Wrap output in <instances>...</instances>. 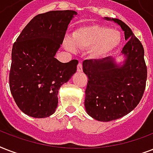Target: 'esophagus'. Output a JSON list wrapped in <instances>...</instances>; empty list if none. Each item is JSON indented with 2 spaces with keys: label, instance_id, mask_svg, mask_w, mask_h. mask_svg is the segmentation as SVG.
<instances>
[{
  "label": "esophagus",
  "instance_id": "obj_1",
  "mask_svg": "<svg viewBox=\"0 0 153 153\" xmlns=\"http://www.w3.org/2000/svg\"><path fill=\"white\" fill-rule=\"evenodd\" d=\"M77 71L79 72L82 71V62H79V63H78V65H77Z\"/></svg>",
  "mask_w": 153,
  "mask_h": 153
}]
</instances>
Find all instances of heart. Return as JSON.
Returning <instances> with one entry per match:
<instances>
[{
    "mask_svg": "<svg viewBox=\"0 0 153 153\" xmlns=\"http://www.w3.org/2000/svg\"><path fill=\"white\" fill-rule=\"evenodd\" d=\"M121 40L120 32L99 25H84L73 33V41L75 46L79 49L91 48V55L94 58L107 55L118 46ZM65 44L67 48L73 49L72 42L70 39H67Z\"/></svg>",
    "mask_w": 153,
    "mask_h": 153,
    "instance_id": "b5f03b06",
    "label": "heart"
}]
</instances>
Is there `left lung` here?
<instances>
[{
    "label": "left lung",
    "instance_id": "1",
    "mask_svg": "<svg viewBox=\"0 0 153 153\" xmlns=\"http://www.w3.org/2000/svg\"><path fill=\"white\" fill-rule=\"evenodd\" d=\"M109 20V18H106ZM125 32L128 40L122 53L126 59L122 67L111 58L83 61V72L88 77L85 108L87 114L101 121L118 119L139 104L145 92L147 67L144 48L130 27L118 19H112Z\"/></svg>",
    "mask_w": 153,
    "mask_h": 153
}]
</instances>
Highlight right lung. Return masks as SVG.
<instances>
[{
    "label": "right lung",
    "instance_id": "obj_1",
    "mask_svg": "<svg viewBox=\"0 0 153 153\" xmlns=\"http://www.w3.org/2000/svg\"><path fill=\"white\" fill-rule=\"evenodd\" d=\"M76 14L61 10L36 16L13 44L9 87L16 104L28 116L54 114L60 86L76 72L78 60L61 62L55 58Z\"/></svg>",
    "mask_w": 153,
    "mask_h": 153
}]
</instances>
